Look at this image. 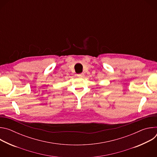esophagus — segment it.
I'll return each instance as SVG.
<instances>
[{
  "label": "esophagus",
  "mask_w": 157,
  "mask_h": 157,
  "mask_svg": "<svg viewBox=\"0 0 157 157\" xmlns=\"http://www.w3.org/2000/svg\"><path fill=\"white\" fill-rule=\"evenodd\" d=\"M78 75V76L79 77V78H82V77L84 76V75L83 73H81L78 74V75Z\"/></svg>",
  "instance_id": "1"
}]
</instances>
